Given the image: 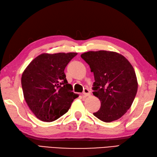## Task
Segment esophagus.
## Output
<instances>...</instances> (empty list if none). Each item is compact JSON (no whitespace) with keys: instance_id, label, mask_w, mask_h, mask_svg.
Instances as JSON below:
<instances>
[{"instance_id":"obj_1","label":"esophagus","mask_w":157,"mask_h":157,"mask_svg":"<svg viewBox=\"0 0 157 157\" xmlns=\"http://www.w3.org/2000/svg\"><path fill=\"white\" fill-rule=\"evenodd\" d=\"M82 94L84 95V96H85V97L89 96V95L90 94V91L89 90V89H84V90H83Z\"/></svg>"}]
</instances>
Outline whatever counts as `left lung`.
<instances>
[{
	"label": "left lung",
	"mask_w": 157,
	"mask_h": 157,
	"mask_svg": "<svg viewBox=\"0 0 157 157\" xmlns=\"http://www.w3.org/2000/svg\"><path fill=\"white\" fill-rule=\"evenodd\" d=\"M94 73L93 93L101 101L94 115L105 123L118 120L131 107L138 89L135 70L116 52L89 51L81 55Z\"/></svg>",
	"instance_id": "left-lung-1"
}]
</instances>
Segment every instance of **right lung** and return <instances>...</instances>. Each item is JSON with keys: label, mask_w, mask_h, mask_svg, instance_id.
<instances>
[{"label": "right lung", "mask_w": 157, "mask_h": 157, "mask_svg": "<svg viewBox=\"0 0 157 157\" xmlns=\"http://www.w3.org/2000/svg\"><path fill=\"white\" fill-rule=\"evenodd\" d=\"M76 52L43 53L25 68L21 77L24 98L36 118L52 122L65 114L78 95L68 84L64 68Z\"/></svg>", "instance_id": "right-lung-1"}]
</instances>
